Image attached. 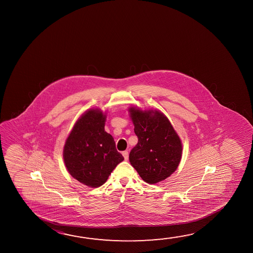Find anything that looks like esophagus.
I'll use <instances>...</instances> for the list:
<instances>
[{
    "label": "esophagus",
    "mask_w": 253,
    "mask_h": 253,
    "mask_svg": "<svg viewBox=\"0 0 253 253\" xmlns=\"http://www.w3.org/2000/svg\"><path fill=\"white\" fill-rule=\"evenodd\" d=\"M123 156H124V157H125V161H128V151H124V152H123Z\"/></svg>",
    "instance_id": "1"
}]
</instances>
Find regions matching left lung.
Returning a JSON list of instances; mask_svg holds the SVG:
<instances>
[{"instance_id": "8db88e82", "label": "left lung", "mask_w": 253, "mask_h": 253, "mask_svg": "<svg viewBox=\"0 0 253 253\" xmlns=\"http://www.w3.org/2000/svg\"><path fill=\"white\" fill-rule=\"evenodd\" d=\"M138 141L129 153V162L145 182L155 184L177 169L182 144L169 118L156 109L128 108Z\"/></svg>"}]
</instances>
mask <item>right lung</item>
I'll return each instance as SVG.
<instances>
[{
	"mask_svg": "<svg viewBox=\"0 0 253 253\" xmlns=\"http://www.w3.org/2000/svg\"><path fill=\"white\" fill-rule=\"evenodd\" d=\"M107 113L90 108L75 123L63 146V161L73 178L91 188L108 180L125 159L116 148L114 137L105 131Z\"/></svg>",
	"mask_w": 253,
	"mask_h": 253,
	"instance_id": "obj_1",
	"label": "right lung"
}]
</instances>
